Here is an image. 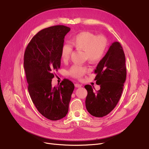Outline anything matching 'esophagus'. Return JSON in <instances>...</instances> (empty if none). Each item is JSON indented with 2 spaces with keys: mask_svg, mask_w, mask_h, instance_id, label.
Masks as SVG:
<instances>
[{
  "mask_svg": "<svg viewBox=\"0 0 149 149\" xmlns=\"http://www.w3.org/2000/svg\"><path fill=\"white\" fill-rule=\"evenodd\" d=\"M82 86V84H79V83H75V86L76 87V88H80V87H81Z\"/></svg>",
  "mask_w": 149,
  "mask_h": 149,
  "instance_id": "1",
  "label": "esophagus"
}]
</instances>
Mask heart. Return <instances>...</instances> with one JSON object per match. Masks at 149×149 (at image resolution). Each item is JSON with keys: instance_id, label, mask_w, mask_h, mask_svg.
I'll list each match as a JSON object with an SVG mask.
<instances>
[{"instance_id": "heart-1", "label": "heart", "mask_w": 149, "mask_h": 149, "mask_svg": "<svg viewBox=\"0 0 149 149\" xmlns=\"http://www.w3.org/2000/svg\"><path fill=\"white\" fill-rule=\"evenodd\" d=\"M70 44L77 50L84 52V57L91 63H97L105 56L108 42L105 36H96L89 31H82L70 40ZM72 49L69 45L64 44L61 48V58L64 62L69 59ZM86 66L74 65L68 70V74L75 79H81L89 72Z\"/></svg>"}]
</instances>
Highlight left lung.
Returning a JSON list of instances; mask_svg holds the SVG:
<instances>
[{"instance_id":"left-lung-1","label":"left lung","mask_w":149,"mask_h":149,"mask_svg":"<svg viewBox=\"0 0 149 149\" xmlns=\"http://www.w3.org/2000/svg\"><path fill=\"white\" fill-rule=\"evenodd\" d=\"M125 63L126 57L121 45L118 42L112 43L94 70L97 74L95 80L100 86V89L95 91L89 84L84 86L88 91L86 107L91 115L106 116L118 103L126 79Z\"/></svg>"}]
</instances>
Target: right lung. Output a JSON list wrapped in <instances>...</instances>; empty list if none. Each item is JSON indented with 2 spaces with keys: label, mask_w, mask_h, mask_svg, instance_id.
I'll list each match as a JSON object with an SVG mask.
<instances>
[{
  "label": "right lung",
  "mask_w": 149,
  "mask_h": 149,
  "mask_svg": "<svg viewBox=\"0 0 149 149\" xmlns=\"http://www.w3.org/2000/svg\"><path fill=\"white\" fill-rule=\"evenodd\" d=\"M70 28L56 25L39 31L31 39L24 54V68L29 95L36 107L52 121L66 115L74 89V83L64 79L52 86L55 71L60 67L61 48Z\"/></svg>",
  "instance_id": "1"
}]
</instances>
